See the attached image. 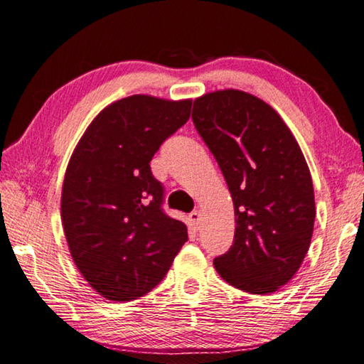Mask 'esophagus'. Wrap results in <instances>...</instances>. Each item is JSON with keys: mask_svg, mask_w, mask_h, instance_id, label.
<instances>
[{"mask_svg": "<svg viewBox=\"0 0 364 364\" xmlns=\"http://www.w3.org/2000/svg\"><path fill=\"white\" fill-rule=\"evenodd\" d=\"M200 218H201L200 211H193V213H190V215H188V219H190V222H192V225H193L195 228H198Z\"/></svg>", "mask_w": 364, "mask_h": 364, "instance_id": "esophagus-1", "label": "esophagus"}]
</instances>
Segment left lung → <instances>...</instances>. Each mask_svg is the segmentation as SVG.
I'll use <instances>...</instances> for the list:
<instances>
[{
  "label": "left lung",
  "mask_w": 364,
  "mask_h": 364,
  "mask_svg": "<svg viewBox=\"0 0 364 364\" xmlns=\"http://www.w3.org/2000/svg\"><path fill=\"white\" fill-rule=\"evenodd\" d=\"M192 118L235 208L233 245L214 259L215 270L245 292H275L296 275L314 233V183L301 146L269 104L238 89L195 99Z\"/></svg>",
  "instance_id": "8db88e82"
}]
</instances>
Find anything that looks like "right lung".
I'll return each instance as SVG.
<instances>
[{
	"label": "right lung",
	"mask_w": 364,
	"mask_h": 364,
	"mask_svg": "<svg viewBox=\"0 0 364 364\" xmlns=\"http://www.w3.org/2000/svg\"><path fill=\"white\" fill-rule=\"evenodd\" d=\"M192 100L136 94L105 107L70 158L60 215L70 254L91 288L113 302L145 296L188 240L163 213L150 161L190 118Z\"/></svg>",
	"instance_id": "add662e5"
}]
</instances>
